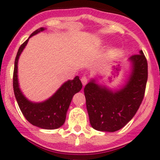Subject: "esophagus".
Listing matches in <instances>:
<instances>
[{"label": "esophagus", "instance_id": "esophagus-1", "mask_svg": "<svg viewBox=\"0 0 160 160\" xmlns=\"http://www.w3.org/2000/svg\"><path fill=\"white\" fill-rule=\"evenodd\" d=\"M80 80H81V82H82V83H83V86L85 85L86 83H88V78L85 77V76H83V77H82Z\"/></svg>", "mask_w": 160, "mask_h": 160}]
</instances>
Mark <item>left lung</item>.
Instances as JSON below:
<instances>
[{
  "instance_id": "left-lung-1",
  "label": "left lung",
  "mask_w": 160,
  "mask_h": 160,
  "mask_svg": "<svg viewBox=\"0 0 160 160\" xmlns=\"http://www.w3.org/2000/svg\"><path fill=\"white\" fill-rule=\"evenodd\" d=\"M132 71L126 85L112 92L92 80L83 92L89 121L93 128L113 132L121 129L136 115L144 97L148 61L143 51L129 58Z\"/></svg>"
}]
</instances>
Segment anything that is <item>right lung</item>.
Listing matches in <instances>:
<instances>
[{
	"label": "right lung",
	"mask_w": 160,
	"mask_h": 160,
	"mask_svg": "<svg viewBox=\"0 0 160 160\" xmlns=\"http://www.w3.org/2000/svg\"><path fill=\"white\" fill-rule=\"evenodd\" d=\"M43 30H44V28L37 29L30 35L29 38ZM28 39L21 44L15 59L12 81L14 95L22 114L31 124L43 129H57L65 122L66 114L72 99L76 93L81 90L82 83L80 77H76L73 80L65 82L55 94L44 102L32 103L27 100L19 88L17 79V63Z\"/></svg>",
	"instance_id": "obj_1"
}]
</instances>
